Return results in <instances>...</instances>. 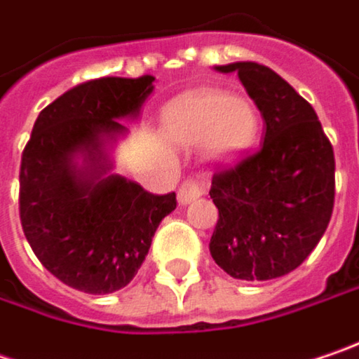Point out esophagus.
<instances>
[{
    "instance_id": "esophagus-1",
    "label": "esophagus",
    "mask_w": 359,
    "mask_h": 359,
    "mask_svg": "<svg viewBox=\"0 0 359 359\" xmlns=\"http://www.w3.org/2000/svg\"><path fill=\"white\" fill-rule=\"evenodd\" d=\"M203 195V187L199 179H187L179 187V203L180 205H189L191 201L199 199Z\"/></svg>"
}]
</instances>
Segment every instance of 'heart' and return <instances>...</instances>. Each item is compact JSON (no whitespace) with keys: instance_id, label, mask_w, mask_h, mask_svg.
I'll return each mask as SVG.
<instances>
[{"instance_id":"heart-1","label":"heart","mask_w":359,"mask_h":359,"mask_svg":"<svg viewBox=\"0 0 359 359\" xmlns=\"http://www.w3.org/2000/svg\"><path fill=\"white\" fill-rule=\"evenodd\" d=\"M162 128L175 144H201L207 158L229 162L243 156L254 146L260 117L248 97L203 89L166 105Z\"/></svg>"}]
</instances>
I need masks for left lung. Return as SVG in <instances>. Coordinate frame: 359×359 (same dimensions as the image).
I'll return each instance as SVG.
<instances>
[{"label":"left lung","mask_w":359,"mask_h":359,"mask_svg":"<svg viewBox=\"0 0 359 359\" xmlns=\"http://www.w3.org/2000/svg\"><path fill=\"white\" fill-rule=\"evenodd\" d=\"M238 73L266 123L260 150L211 180L219 219L209 252L240 280H272L305 262L323 238L335 199V158L311 103L258 62Z\"/></svg>","instance_id":"1"}]
</instances>
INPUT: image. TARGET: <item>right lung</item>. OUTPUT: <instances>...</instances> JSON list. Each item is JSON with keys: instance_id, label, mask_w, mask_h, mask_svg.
I'll list each match as a JSON object with an SVG mask.
<instances>
[{"instance_id": "right-lung-1", "label": "right lung", "mask_w": 359, "mask_h": 359, "mask_svg": "<svg viewBox=\"0 0 359 359\" xmlns=\"http://www.w3.org/2000/svg\"><path fill=\"white\" fill-rule=\"evenodd\" d=\"M154 76H103L40 111L20 168V219L42 266L89 294L116 292L148 256L177 195H152L114 172L111 150L140 117Z\"/></svg>"}]
</instances>
